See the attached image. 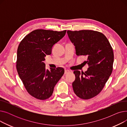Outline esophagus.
I'll use <instances>...</instances> for the list:
<instances>
[{
	"mask_svg": "<svg viewBox=\"0 0 127 127\" xmlns=\"http://www.w3.org/2000/svg\"><path fill=\"white\" fill-rule=\"evenodd\" d=\"M70 72V71L69 70H65V72H64V74L66 75V74H69V73Z\"/></svg>",
	"mask_w": 127,
	"mask_h": 127,
	"instance_id": "1",
	"label": "esophagus"
}]
</instances>
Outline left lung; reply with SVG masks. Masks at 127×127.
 Wrapping results in <instances>:
<instances>
[{"label": "left lung", "instance_id": "obj_1", "mask_svg": "<svg viewBox=\"0 0 127 127\" xmlns=\"http://www.w3.org/2000/svg\"><path fill=\"white\" fill-rule=\"evenodd\" d=\"M68 36L75 46L77 56L87 58L88 70H75L76 79L72 85L75 94L82 99H89L99 94L113 70L114 53L108 38L102 33L91 30L72 31Z\"/></svg>", "mask_w": 127, "mask_h": 127}]
</instances>
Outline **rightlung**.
Returning <instances> with one entry per match:
<instances>
[{
	"label": "right lung",
	"mask_w": 127,
	"mask_h": 127,
	"mask_svg": "<svg viewBox=\"0 0 127 127\" xmlns=\"http://www.w3.org/2000/svg\"><path fill=\"white\" fill-rule=\"evenodd\" d=\"M66 30L37 29L27 35L17 49L16 69L27 91L39 100L49 98L64 73L62 67L46 69L43 62L50 55L53 46L65 35Z\"/></svg>",
	"instance_id": "obj_1"
}]
</instances>
